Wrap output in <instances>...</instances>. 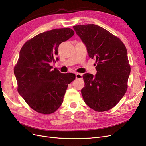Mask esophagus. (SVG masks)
<instances>
[{"instance_id": "esophagus-1", "label": "esophagus", "mask_w": 146, "mask_h": 146, "mask_svg": "<svg viewBox=\"0 0 146 146\" xmlns=\"http://www.w3.org/2000/svg\"><path fill=\"white\" fill-rule=\"evenodd\" d=\"M75 77H76L77 79H82L83 78V75L82 74L77 73L76 74H75Z\"/></svg>"}]
</instances>
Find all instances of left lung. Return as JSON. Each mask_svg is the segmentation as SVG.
Returning <instances> with one entry per match:
<instances>
[{"instance_id":"8db88e82","label":"left lung","mask_w":146,"mask_h":146,"mask_svg":"<svg viewBox=\"0 0 146 146\" xmlns=\"http://www.w3.org/2000/svg\"><path fill=\"white\" fill-rule=\"evenodd\" d=\"M86 47L90 58H95L97 74L83 75L85 86L82 89L84 101L97 112L113 108L127 89L130 73L127 51L121 40L94 24L73 27Z\"/></svg>"}]
</instances>
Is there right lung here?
Instances as JSON below:
<instances>
[{"label": "right lung", "instance_id": "right-lung-1", "mask_svg": "<svg viewBox=\"0 0 146 146\" xmlns=\"http://www.w3.org/2000/svg\"><path fill=\"white\" fill-rule=\"evenodd\" d=\"M74 35L71 28H60L39 34L24 44L14 72L17 90L33 110L43 114L54 112L62 105L68 84L75 78L72 73L51 70L58 61L60 44Z\"/></svg>", "mask_w": 146, "mask_h": 146}]
</instances>
